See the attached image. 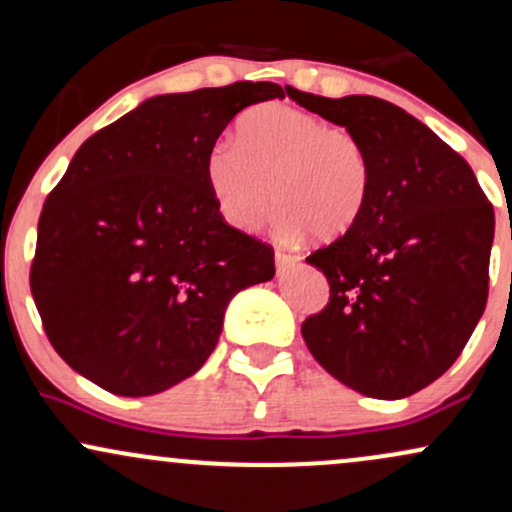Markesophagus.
Here are the masks:
<instances>
[{
	"label": "esophagus",
	"instance_id": "34e87169",
	"mask_svg": "<svg viewBox=\"0 0 512 512\" xmlns=\"http://www.w3.org/2000/svg\"><path fill=\"white\" fill-rule=\"evenodd\" d=\"M274 262H276V272H279V274H284V272H289L291 267H296L298 257H293V255H286V252L276 250V252H274Z\"/></svg>",
	"mask_w": 512,
	"mask_h": 512
}]
</instances>
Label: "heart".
I'll use <instances>...</instances> for the list:
<instances>
[{
  "mask_svg": "<svg viewBox=\"0 0 512 512\" xmlns=\"http://www.w3.org/2000/svg\"><path fill=\"white\" fill-rule=\"evenodd\" d=\"M204 178L223 221L257 231L279 204L286 238L332 240L349 233L368 207L373 158L358 134L286 103H264L238 120L236 144L219 142Z\"/></svg>",
  "mask_w": 512,
  "mask_h": 512,
  "instance_id": "1",
  "label": "heart"
}]
</instances>
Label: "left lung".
Here are the masks:
<instances>
[{
  "instance_id": "8db88e82",
  "label": "left lung",
  "mask_w": 512,
  "mask_h": 512,
  "mask_svg": "<svg viewBox=\"0 0 512 512\" xmlns=\"http://www.w3.org/2000/svg\"><path fill=\"white\" fill-rule=\"evenodd\" d=\"M289 98L363 139L368 207L349 233L305 257L330 303L303 322L310 354L361 395L402 399L448 370L489 296L493 207L472 168L424 122L375 96Z\"/></svg>"
}]
</instances>
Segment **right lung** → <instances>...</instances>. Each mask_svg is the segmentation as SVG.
Listing matches in <instances>:
<instances>
[{
	"label": "right lung",
	"mask_w": 512,
	"mask_h": 512,
	"mask_svg": "<svg viewBox=\"0 0 512 512\" xmlns=\"http://www.w3.org/2000/svg\"><path fill=\"white\" fill-rule=\"evenodd\" d=\"M289 88L163 93L79 146L45 199L31 267L45 334L76 373L158 395L204 366L231 298L274 279V250L216 209L204 158L240 110Z\"/></svg>",
	"instance_id": "1"
}]
</instances>
